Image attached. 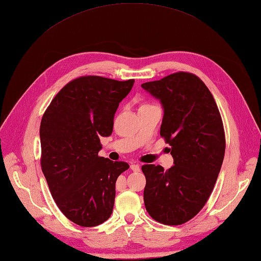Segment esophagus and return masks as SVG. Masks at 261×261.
Wrapping results in <instances>:
<instances>
[{
	"instance_id": "34e87169",
	"label": "esophagus",
	"mask_w": 261,
	"mask_h": 261,
	"mask_svg": "<svg viewBox=\"0 0 261 261\" xmlns=\"http://www.w3.org/2000/svg\"><path fill=\"white\" fill-rule=\"evenodd\" d=\"M130 168H131V170L135 171V172H139V171H140V169H141V167L139 165H136V163H135V165H131Z\"/></svg>"
}]
</instances>
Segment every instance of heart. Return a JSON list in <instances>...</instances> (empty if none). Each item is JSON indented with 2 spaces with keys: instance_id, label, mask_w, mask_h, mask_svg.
<instances>
[{
  "instance_id": "obj_1",
  "label": "heart",
  "mask_w": 261,
  "mask_h": 261,
  "mask_svg": "<svg viewBox=\"0 0 261 261\" xmlns=\"http://www.w3.org/2000/svg\"><path fill=\"white\" fill-rule=\"evenodd\" d=\"M149 106H150V105H148V103H144V105L141 106V108H142V107H149Z\"/></svg>"
}]
</instances>
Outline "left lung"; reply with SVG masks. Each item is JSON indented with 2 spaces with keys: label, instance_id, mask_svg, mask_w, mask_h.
<instances>
[{
  "label": "left lung",
  "instance_id": "obj_1",
  "mask_svg": "<svg viewBox=\"0 0 261 261\" xmlns=\"http://www.w3.org/2000/svg\"><path fill=\"white\" fill-rule=\"evenodd\" d=\"M163 109L161 137L171 145L173 165H145L143 200L154 220L181 225L203 208L225 156V132L213 94L198 76L178 72L141 84Z\"/></svg>",
  "mask_w": 261,
  "mask_h": 261
}]
</instances>
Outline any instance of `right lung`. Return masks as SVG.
<instances>
[{
  "label": "right lung",
  "mask_w": 261,
  "mask_h": 261,
  "mask_svg": "<svg viewBox=\"0 0 261 261\" xmlns=\"http://www.w3.org/2000/svg\"><path fill=\"white\" fill-rule=\"evenodd\" d=\"M135 80L89 75L60 91L40 125L41 167L59 209L81 227H95L110 218L116 182L126 162L99 156L101 137H110L119 103Z\"/></svg>",
  "instance_id": "add662e5"
}]
</instances>
